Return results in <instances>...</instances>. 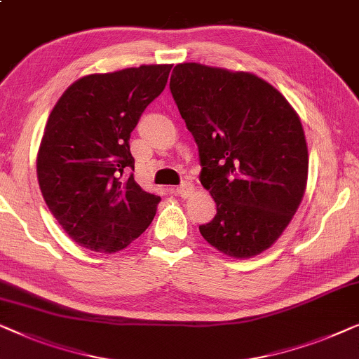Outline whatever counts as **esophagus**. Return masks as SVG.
Listing matches in <instances>:
<instances>
[{"label": "esophagus", "instance_id": "obj_1", "mask_svg": "<svg viewBox=\"0 0 359 359\" xmlns=\"http://www.w3.org/2000/svg\"><path fill=\"white\" fill-rule=\"evenodd\" d=\"M194 191H195V187L191 182H182L177 189H175V194L182 196V198H187V196L194 195Z\"/></svg>", "mask_w": 359, "mask_h": 359}]
</instances>
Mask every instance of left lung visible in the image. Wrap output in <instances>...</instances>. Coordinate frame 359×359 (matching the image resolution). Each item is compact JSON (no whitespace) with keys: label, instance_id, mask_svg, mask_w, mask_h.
<instances>
[{"label":"left lung","instance_id":"obj_1","mask_svg":"<svg viewBox=\"0 0 359 359\" xmlns=\"http://www.w3.org/2000/svg\"><path fill=\"white\" fill-rule=\"evenodd\" d=\"M170 93L198 146L200 182L216 216L203 239L232 259L270 249L291 223L307 185L309 154L299 115L252 73L179 63Z\"/></svg>","mask_w":359,"mask_h":359}]
</instances>
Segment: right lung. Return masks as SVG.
<instances>
[{
    "mask_svg": "<svg viewBox=\"0 0 359 359\" xmlns=\"http://www.w3.org/2000/svg\"><path fill=\"white\" fill-rule=\"evenodd\" d=\"M172 65H141L79 78L50 114L37 154L45 203L86 249L114 254L143 234L161 196L136 184L130 135L163 93Z\"/></svg>",
    "mask_w": 359,
    "mask_h": 359,
    "instance_id": "right-lung-1",
    "label": "right lung"
}]
</instances>
